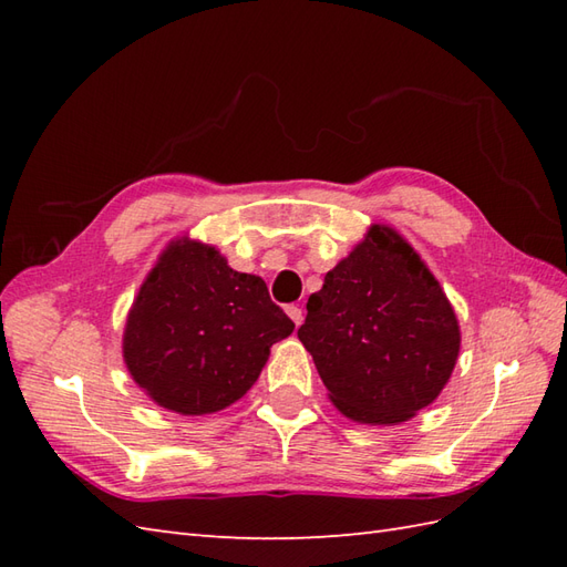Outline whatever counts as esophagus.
<instances>
[{"label":"esophagus","mask_w":567,"mask_h":567,"mask_svg":"<svg viewBox=\"0 0 567 567\" xmlns=\"http://www.w3.org/2000/svg\"><path fill=\"white\" fill-rule=\"evenodd\" d=\"M287 317H290V319L295 321V327H299V323H302V319H305L302 309H299L297 305H290V307H287Z\"/></svg>","instance_id":"34e87169"}]
</instances>
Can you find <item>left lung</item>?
<instances>
[{
  "instance_id": "1",
  "label": "left lung",
  "mask_w": 567,
  "mask_h": 567,
  "mask_svg": "<svg viewBox=\"0 0 567 567\" xmlns=\"http://www.w3.org/2000/svg\"><path fill=\"white\" fill-rule=\"evenodd\" d=\"M297 336L333 406L368 426L402 424L429 406L461 353V327L443 287L388 224H372L327 272Z\"/></svg>"
}]
</instances>
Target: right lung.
Instances as JSON below:
<instances>
[{
  "instance_id": "right-lung-1",
  "label": "right lung",
  "mask_w": 567,
  "mask_h": 567,
  "mask_svg": "<svg viewBox=\"0 0 567 567\" xmlns=\"http://www.w3.org/2000/svg\"><path fill=\"white\" fill-rule=\"evenodd\" d=\"M292 329L262 277L236 272L214 246L177 236L128 309L122 351L155 404L202 416L238 402Z\"/></svg>"
}]
</instances>
